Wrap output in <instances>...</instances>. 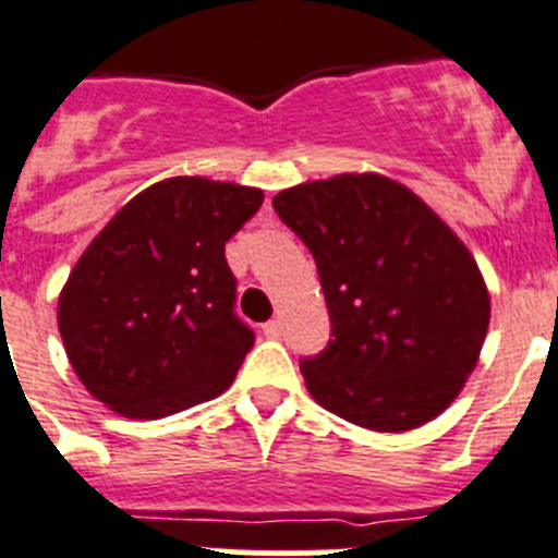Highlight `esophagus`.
<instances>
[{
  "label": "esophagus",
  "mask_w": 558,
  "mask_h": 558,
  "mask_svg": "<svg viewBox=\"0 0 558 558\" xmlns=\"http://www.w3.org/2000/svg\"><path fill=\"white\" fill-rule=\"evenodd\" d=\"M280 331H283V323H280V319H269V323H264V337L278 339Z\"/></svg>",
  "instance_id": "34e87169"
}]
</instances>
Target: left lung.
Instances as JSON below:
<instances>
[{
    "label": "left lung",
    "mask_w": 558,
    "mask_h": 558,
    "mask_svg": "<svg viewBox=\"0 0 558 558\" xmlns=\"http://www.w3.org/2000/svg\"><path fill=\"white\" fill-rule=\"evenodd\" d=\"M275 213L317 264L331 339L300 371L328 413L404 433L454 401L477 365L492 300L472 252L379 173L280 191Z\"/></svg>",
    "instance_id": "obj_1"
}]
</instances>
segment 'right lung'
<instances>
[{"label":"right lung","instance_id":"right-lung-1","mask_svg":"<svg viewBox=\"0 0 558 558\" xmlns=\"http://www.w3.org/2000/svg\"><path fill=\"white\" fill-rule=\"evenodd\" d=\"M264 205L258 187L173 177L98 232L58 298L77 379L125 418H165L232 385L255 333L235 314L225 244Z\"/></svg>","mask_w":558,"mask_h":558}]
</instances>
